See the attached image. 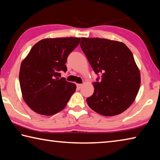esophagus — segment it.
<instances>
[{
	"instance_id": "esophagus-1",
	"label": "esophagus",
	"mask_w": 160,
	"mask_h": 160,
	"mask_svg": "<svg viewBox=\"0 0 160 160\" xmlns=\"http://www.w3.org/2000/svg\"><path fill=\"white\" fill-rule=\"evenodd\" d=\"M82 87V84H77L78 89H80Z\"/></svg>"
}]
</instances>
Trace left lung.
Segmentation results:
<instances>
[{"instance_id": "8db88e82", "label": "left lung", "mask_w": 160, "mask_h": 160, "mask_svg": "<svg viewBox=\"0 0 160 160\" xmlns=\"http://www.w3.org/2000/svg\"><path fill=\"white\" fill-rule=\"evenodd\" d=\"M80 47L96 74L94 91L88 106L105 116L123 113L135 101L140 72L131 50L123 42L102 38L82 37Z\"/></svg>"}]
</instances>
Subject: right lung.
<instances>
[{
    "label": "right lung",
    "mask_w": 160,
    "mask_h": 160,
    "mask_svg": "<svg viewBox=\"0 0 160 160\" xmlns=\"http://www.w3.org/2000/svg\"><path fill=\"white\" fill-rule=\"evenodd\" d=\"M80 38H47L35 44L22 61L19 79L24 101L39 114L51 116L66 107L76 85L61 77Z\"/></svg>",
    "instance_id": "add662e5"
}]
</instances>
